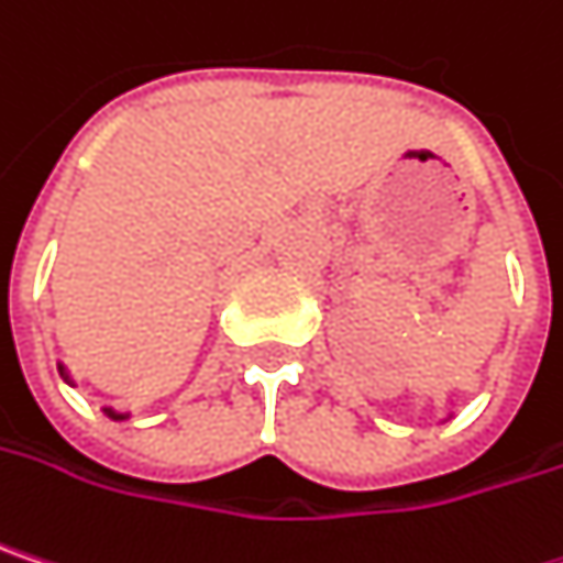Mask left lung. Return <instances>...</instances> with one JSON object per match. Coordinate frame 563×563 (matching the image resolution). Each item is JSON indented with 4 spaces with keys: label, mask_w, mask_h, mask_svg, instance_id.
I'll return each instance as SVG.
<instances>
[{
    "label": "left lung",
    "mask_w": 563,
    "mask_h": 563,
    "mask_svg": "<svg viewBox=\"0 0 563 563\" xmlns=\"http://www.w3.org/2000/svg\"><path fill=\"white\" fill-rule=\"evenodd\" d=\"M451 416H454V412H448V416H444V419H441V422H448V419H451Z\"/></svg>",
    "instance_id": "8db88e82"
}]
</instances>
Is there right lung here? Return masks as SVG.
<instances>
[{"label":"right lung","instance_id":"right-lung-1","mask_svg":"<svg viewBox=\"0 0 563 563\" xmlns=\"http://www.w3.org/2000/svg\"><path fill=\"white\" fill-rule=\"evenodd\" d=\"M57 374H60V377H64L67 384L74 386V380H70V374H67V364H64V361H57ZM102 412H106V416H109L112 422H125V419H131V412H115L112 406H102Z\"/></svg>","mask_w":563,"mask_h":563}]
</instances>
